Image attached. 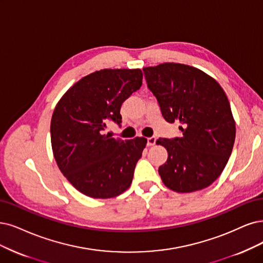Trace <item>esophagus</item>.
Masks as SVG:
<instances>
[{
    "mask_svg": "<svg viewBox=\"0 0 263 263\" xmlns=\"http://www.w3.org/2000/svg\"><path fill=\"white\" fill-rule=\"evenodd\" d=\"M156 141H157L156 137L148 138V139H147V145H148V146H154V145L156 144Z\"/></svg>",
    "mask_w": 263,
    "mask_h": 263,
    "instance_id": "esophagus-1",
    "label": "esophagus"
}]
</instances>
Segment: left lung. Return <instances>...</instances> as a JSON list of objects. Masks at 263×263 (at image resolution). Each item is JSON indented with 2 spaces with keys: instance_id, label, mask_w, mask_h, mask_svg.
Instances as JSON below:
<instances>
[{
  "instance_id": "obj_1",
  "label": "left lung",
  "mask_w": 263,
  "mask_h": 263,
  "mask_svg": "<svg viewBox=\"0 0 263 263\" xmlns=\"http://www.w3.org/2000/svg\"><path fill=\"white\" fill-rule=\"evenodd\" d=\"M148 89L166 121H180L182 137L159 139L168 159L158 172L178 193L208 187L226 168L235 141V120L221 85L206 72L184 64L145 67Z\"/></svg>"
}]
</instances>
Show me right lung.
I'll return each mask as SVG.
<instances>
[{
  "instance_id": "1",
  "label": "right lung",
  "mask_w": 263,
  "mask_h": 263,
  "mask_svg": "<svg viewBox=\"0 0 263 263\" xmlns=\"http://www.w3.org/2000/svg\"><path fill=\"white\" fill-rule=\"evenodd\" d=\"M141 69H102L83 77L57 103L51 142L58 168L71 185L92 198H111L128 190L145 138L120 140L105 133L120 124L122 103L142 86Z\"/></svg>"
}]
</instances>
